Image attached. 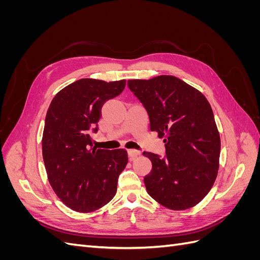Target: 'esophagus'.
I'll return each mask as SVG.
<instances>
[{
    "label": "esophagus",
    "mask_w": 260,
    "mask_h": 260,
    "mask_svg": "<svg viewBox=\"0 0 260 260\" xmlns=\"http://www.w3.org/2000/svg\"><path fill=\"white\" fill-rule=\"evenodd\" d=\"M128 155H129V159L130 160H135L137 157L140 155V152L137 151V149H129Z\"/></svg>",
    "instance_id": "esophagus-1"
}]
</instances>
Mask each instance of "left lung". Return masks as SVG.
<instances>
[{"label": "left lung", "mask_w": 260, "mask_h": 260, "mask_svg": "<svg viewBox=\"0 0 260 260\" xmlns=\"http://www.w3.org/2000/svg\"><path fill=\"white\" fill-rule=\"evenodd\" d=\"M128 88L166 147L164 157L143 153L152 161L144 177L147 193L169 209L195 206L214 185L219 168L220 137L208 101L174 76L128 80Z\"/></svg>", "instance_id": "obj_1"}]
</instances>
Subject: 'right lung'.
<instances>
[{"instance_id":"1","label":"right lung","mask_w":260,"mask_h":260,"mask_svg":"<svg viewBox=\"0 0 260 260\" xmlns=\"http://www.w3.org/2000/svg\"><path fill=\"white\" fill-rule=\"evenodd\" d=\"M125 80L80 79L52 100L44 122L42 154L54 192L76 211L90 212L111 201L118 177L127 166L123 148L96 149V133L105 102L123 91Z\"/></svg>"}]
</instances>
